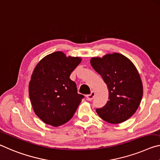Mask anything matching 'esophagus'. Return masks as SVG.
<instances>
[{"label":"esophagus","mask_w":160,"mask_h":160,"mask_svg":"<svg viewBox=\"0 0 160 160\" xmlns=\"http://www.w3.org/2000/svg\"><path fill=\"white\" fill-rule=\"evenodd\" d=\"M94 96H95V92L94 91H91L90 94L86 96V98H87L88 101H91L94 98Z\"/></svg>","instance_id":"34e87169"}]
</instances>
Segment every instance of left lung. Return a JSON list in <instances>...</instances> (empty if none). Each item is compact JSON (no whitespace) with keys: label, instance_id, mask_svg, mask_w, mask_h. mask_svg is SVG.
Segmentation results:
<instances>
[{"label":"left lung","instance_id":"obj_1","mask_svg":"<svg viewBox=\"0 0 160 160\" xmlns=\"http://www.w3.org/2000/svg\"><path fill=\"white\" fill-rule=\"evenodd\" d=\"M92 67L101 76L108 89V101L96 112L105 121L120 123L130 118L142 97V83L134 64L120 54L93 57Z\"/></svg>","mask_w":160,"mask_h":160}]
</instances>
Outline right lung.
<instances>
[{"instance_id": "right-lung-1", "label": "right lung", "mask_w": 160, "mask_h": 160, "mask_svg": "<svg viewBox=\"0 0 160 160\" xmlns=\"http://www.w3.org/2000/svg\"><path fill=\"white\" fill-rule=\"evenodd\" d=\"M80 62L79 57L56 52L44 57L34 69L29 96L35 114L46 124L57 127L66 123L84 98L69 78Z\"/></svg>"}]
</instances>
